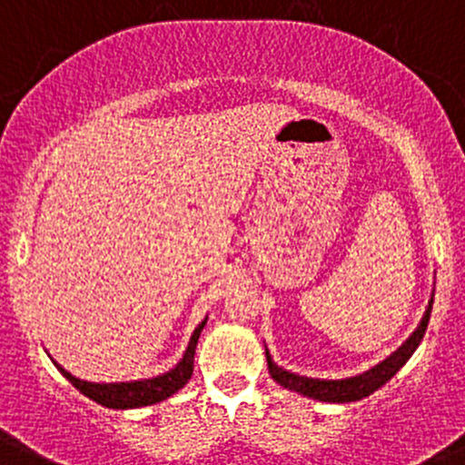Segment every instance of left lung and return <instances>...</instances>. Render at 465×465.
Wrapping results in <instances>:
<instances>
[{"instance_id": "1", "label": "left lung", "mask_w": 465, "mask_h": 465, "mask_svg": "<svg viewBox=\"0 0 465 465\" xmlns=\"http://www.w3.org/2000/svg\"><path fill=\"white\" fill-rule=\"evenodd\" d=\"M432 303L434 297L430 299V306L425 311L423 320H420L419 328L410 335V340L396 351V353L389 355L387 360L376 364L369 371L360 373V376L346 378V380H317V378H306V376H297V373H290L285 369L276 367L272 362L270 351H265L267 358V367H270V376L281 384V387L290 389V391H299L302 396L315 398V401H323V402H355L362 401V398L371 396L373 391H378L382 384H387L389 380L396 376L398 371L402 369V364L414 355V351L419 349L420 340H423L425 331H428V322H430V312H432Z\"/></svg>"}]
</instances>
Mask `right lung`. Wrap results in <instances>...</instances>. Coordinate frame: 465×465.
<instances>
[{
    "instance_id": "obj_1",
    "label": "right lung",
    "mask_w": 465,
    "mask_h": 465,
    "mask_svg": "<svg viewBox=\"0 0 465 465\" xmlns=\"http://www.w3.org/2000/svg\"><path fill=\"white\" fill-rule=\"evenodd\" d=\"M204 323L206 320L200 323V326L193 331V335H191L189 346H186L184 351V358L177 362L175 369L166 371L163 376L148 378V380H133V382L98 384V382H87V380H78L69 371H64L60 364H55V367H58V371L63 373V376L67 378L78 391L85 393L87 398H92L94 402H98V405L103 407H110V410H133V407L154 405V402L166 401L168 396L180 391V389L191 380V373H193L195 346H198V337L200 332H203Z\"/></svg>"
}]
</instances>
